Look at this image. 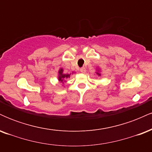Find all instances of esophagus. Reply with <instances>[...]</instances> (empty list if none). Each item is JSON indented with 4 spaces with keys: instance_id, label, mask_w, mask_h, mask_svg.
<instances>
[{
    "instance_id": "1",
    "label": "esophagus",
    "mask_w": 152,
    "mask_h": 152,
    "mask_svg": "<svg viewBox=\"0 0 152 152\" xmlns=\"http://www.w3.org/2000/svg\"><path fill=\"white\" fill-rule=\"evenodd\" d=\"M80 71H81V73H85V72H86V69H85V68H83V67H82V68H81V69H80Z\"/></svg>"
}]
</instances>
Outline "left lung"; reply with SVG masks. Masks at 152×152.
<instances>
[{"label": "left lung", "mask_w": 152, "mask_h": 152, "mask_svg": "<svg viewBox=\"0 0 152 152\" xmlns=\"http://www.w3.org/2000/svg\"><path fill=\"white\" fill-rule=\"evenodd\" d=\"M97 74H98V73H97ZM99 74V75H100V74Z\"/></svg>", "instance_id": "left-lung-1"}]
</instances>
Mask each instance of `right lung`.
<instances>
[{
  "label": "right lung",
  "instance_id": "right-lung-1",
  "mask_svg": "<svg viewBox=\"0 0 152 152\" xmlns=\"http://www.w3.org/2000/svg\"><path fill=\"white\" fill-rule=\"evenodd\" d=\"M58 74H59V76H58V80L60 81H63V80L66 79V78H69L70 75L69 74H63V69H60L58 71Z\"/></svg>",
  "mask_w": 152,
  "mask_h": 152
}]
</instances>
